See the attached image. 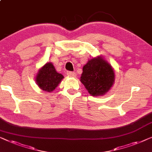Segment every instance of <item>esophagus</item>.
<instances>
[{
	"mask_svg": "<svg viewBox=\"0 0 152 152\" xmlns=\"http://www.w3.org/2000/svg\"><path fill=\"white\" fill-rule=\"evenodd\" d=\"M67 76L69 77H76V74L73 72H67Z\"/></svg>",
	"mask_w": 152,
	"mask_h": 152,
	"instance_id": "1",
	"label": "esophagus"
}]
</instances>
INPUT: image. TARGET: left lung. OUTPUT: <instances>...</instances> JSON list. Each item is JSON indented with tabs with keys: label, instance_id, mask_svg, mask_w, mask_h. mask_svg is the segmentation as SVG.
Listing matches in <instances>:
<instances>
[{
	"label": "left lung",
	"instance_id": "8db88e82",
	"mask_svg": "<svg viewBox=\"0 0 152 152\" xmlns=\"http://www.w3.org/2000/svg\"><path fill=\"white\" fill-rule=\"evenodd\" d=\"M80 82L93 96L105 95L115 81V72L104 58L98 56L89 60L83 66Z\"/></svg>",
	"mask_w": 152,
	"mask_h": 152
}]
</instances>
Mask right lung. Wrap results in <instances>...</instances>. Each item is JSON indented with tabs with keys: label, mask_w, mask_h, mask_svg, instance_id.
I'll use <instances>...</instances> for the list:
<instances>
[{
	"label": "right lung",
	"mask_w": 152,
	"mask_h": 152,
	"mask_svg": "<svg viewBox=\"0 0 152 152\" xmlns=\"http://www.w3.org/2000/svg\"><path fill=\"white\" fill-rule=\"evenodd\" d=\"M64 76L58 73L52 63H47L40 68L36 76V84L42 90L52 92L61 83Z\"/></svg>",
	"instance_id": "obj_1"
}]
</instances>
